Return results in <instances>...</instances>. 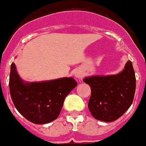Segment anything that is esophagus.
Wrapping results in <instances>:
<instances>
[{"mask_svg":"<svg viewBox=\"0 0 146 146\" xmlns=\"http://www.w3.org/2000/svg\"><path fill=\"white\" fill-rule=\"evenodd\" d=\"M74 76H75L77 78H78V79H80V78H82V74L81 73V72H78V71H77V72H75Z\"/></svg>","mask_w":146,"mask_h":146,"instance_id":"esophagus-1","label":"esophagus"}]
</instances>
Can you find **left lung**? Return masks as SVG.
Listing matches in <instances>:
<instances>
[{"label": "left lung", "mask_w": 146, "mask_h": 146, "mask_svg": "<svg viewBox=\"0 0 146 146\" xmlns=\"http://www.w3.org/2000/svg\"><path fill=\"white\" fill-rule=\"evenodd\" d=\"M83 81L91 87V95L88 107L96 119L106 122L115 121L132 104L136 78L130 60L119 74L91 76L84 78Z\"/></svg>", "instance_id": "obj_1"}]
</instances>
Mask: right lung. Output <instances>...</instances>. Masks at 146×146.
Returning <instances> with one entry per match:
<instances>
[{"instance_id":"obj_1","label":"right lung","mask_w":146,"mask_h":146,"mask_svg":"<svg viewBox=\"0 0 146 146\" xmlns=\"http://www.w3.org/2000/svg\"><path fill=\"white\" fill-rule=\"evenodd\" d=\"M72 77L39 82H25L11 65L9 90L17 111L36 124L50 123L58 117L65 98L77 86Z\"/></svg>"}]
</instances>
